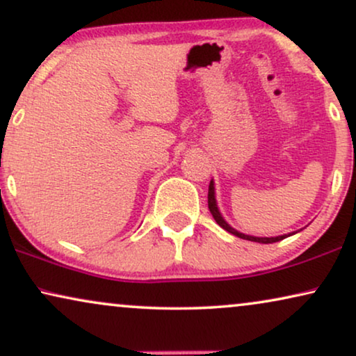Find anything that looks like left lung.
<instances>
[{
    "label": "left lung",
    "mask_w": 356,
    "mask_h": 356,
    "mask_svg": "<svg viewBox=\"0 0 356 356\" xmlns=\"http://www.w3.org/2000/svg\"><path fill=\"white\" fill-rule=\"evenodd\" d=\"M207 201H209V211H211L212 217L216 218V222L220 225L223 230H227L228 233H232V235H235L238 238H243V240H248V241H256V243H264V245H267V243H275V241H280L284 240V238H286V235H282V236H270V238H259V236H251V235H245V233H240L236 232L235 228H232L228 223L225 222V218L222 217L220 211H218L217 207V201H216V189H213V181H211V184H209V194H207Z\"/></svg>",
    "instance_id": "obj_1"
}]
</instances>
